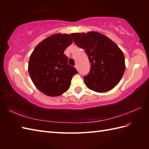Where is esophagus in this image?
<instances>
[{
	"label": "esophagus",
	"mask_w": 149,
	"mask_h": 149,
	"mask_svg": "<svg viewBox=\"0 0 149 149\" xmlns=\"http://www.w3.org/2000/svg\"><path fill=\"white\" fill-rule=\"evenodd\" d=\"M75 68L77 70H79V68H78V65H75Z\"/></svg>",
	"instance_id": "obj_1"
}]
</instances>
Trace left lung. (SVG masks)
<instances>
[{
	"label": "left lung",
	"mask_w": 149,
	"mask_h": 149,
	"mask_svg": "<svg viewBox=\"0 0 149 149\" xmlns=\"http://www.w3.org/2000/svg\"><path fill=\"white\" fill-rule=\"evenodd\" d=\"M74 42L84 50L90 71L84 76L86 86L97 92L108 91L118 84L125 71L124 55L116 44L97 32L71 34Z\"/></svg>",
	"instance_id": "obj_1"
}]
</instances>
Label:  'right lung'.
<instances>
[{
  "label": "right lung",
  "instance_id": "obj_1",
  "mask_svg": "<svg viewBox=\"0 0 149 149\" xmlns=\"http://www.w3.org/2000/svg\"><path fill=\"white\" fill-rule=\"evenodd\" d=\"M70 34H56L43 40L30 56L29 75L40 91L50 97L61 95L70 86L72 77L77 72L68 64L65 50L72 43Z\"/></svg>",
  "mask_w": 149,
  "mask_h": 149
}]
</instances>
